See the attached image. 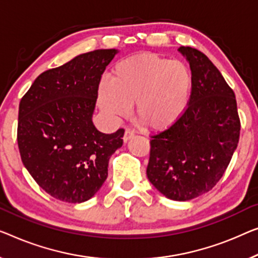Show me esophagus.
Masks as SVG:
<instances>
[{"instance_id": "34e87169", "label": "esophagus", "mask_w": 258, "mask_h": 258, "mask_svg": "<svg viewBox=\"0 0 258 258\" xmlns=\"http://www.w3.org/2000/svg\"><path fill=\"white\" fill-rule=\"evenodd\" d=\"M134 137V132L132 130H126L125 131V134H124V138H122V140H124V142H127L128 140L132 139V138Z\"/></svg>"}]
</instances>
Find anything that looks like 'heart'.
<instances>
[{
    "label": "heart",
    "mask_w": 258,
    "mask_h": 258,
    "mask_svg": "<svg viewBox=\"0 0 258 258\" xmlns=\"http://www.w3.org/2000/svg\"><path fill=\"white\" fill-rule=\"evenodd\" d=\"M194 74L185 62L152 53L119 61L111 81L98 86V104L112 118H125L136 103L137 117L148 128L170 127L189 105Z\"/></svg>",
    "instance_id": "1"
}]
</instances>
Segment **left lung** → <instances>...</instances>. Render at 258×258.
<instances>
[{"mask_svg": "<svg viewBox=\"0 0 258 258\" xmlns=\"http://www.w3.org/2000/svg\"><path fill=\"white\" fill-rule=\"evenodd\" d=\"M194 74L187 109L151 140L147 177L167 198L185 202L213 189L239 144L235 94L209 57L180 46Z\"/></svg>", "mask_w": 258, "mask_h": 258, "instance_id": "1", "label": "left lung"}]
</instances>
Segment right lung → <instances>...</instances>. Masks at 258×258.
<instances>
[{
    "mask_svg": "<svg viewBox=\"0 0 258 258\" xmlns=\"http://www.w3.org/2000/svg\"><path fill=\"white\" fill-rule=\"evenodd\" d=\"M117 49H96L48 69L19 103L22 162L41 189L66 203L94 197L107 177L124 130L105 134L92 122L102 74Z\"/></svg>",
    "mask_w": 258,
    "mask_h": 258,
    "instance_id": "right-lung-1",
    "label": "right lung"
}]
</instances>
